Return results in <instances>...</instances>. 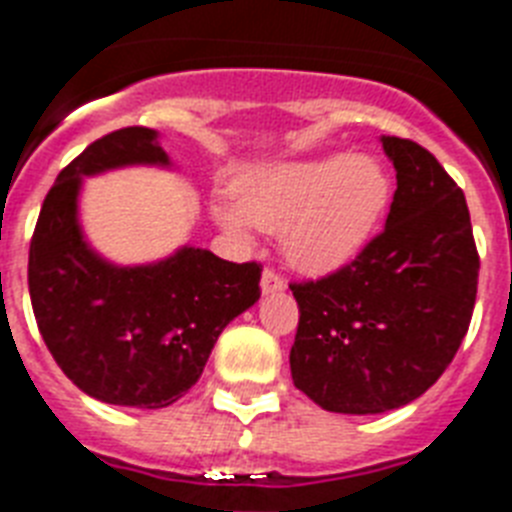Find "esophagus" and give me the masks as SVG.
<instances>
[{
  "label": "esophagus",
  "mask_w": 512,
  "mask_h": 512,
  "mask_svg": "<svg viewBox=\"0 0 512 512\" xmlns=\"http://www.w3.org/2000/svg\"><path fill=\"white\" fill-rule=\"evenodd\" d=\"M260 286H263V292H265V294L281 292V289H286V281H284V276L278 273V270L265 268V270H263V278H260Z\"/></svg>",
  "instance_id": "1"
}]
</instances>
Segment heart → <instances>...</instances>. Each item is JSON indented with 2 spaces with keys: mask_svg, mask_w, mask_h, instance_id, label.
<instances>
[{
  "mask_svg": "<svg viewBox=\"0 0 512 512\" xmlns=\"http://www.w3.org/2000/svg\"><path fill=\"white\" fill-rule=\"evenodd\" d=\"M389 176L371 157L326 155L247 170L236 197L215 202L228 234L252 228L284 236V252L307 273H326L360 252L389 205Z\"/></svg>",
  "mask_w": 512,
  "mask_h": 512,
  "instance_id": "heart-1",
  "label": "heart"
}]
</instances>
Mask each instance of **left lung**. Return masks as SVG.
Here are the masks:
<instances>
[{
    "label": "left lung",
    "instance_id": "8db88e82",
    "mask_svg": "<svg viewBox=\"0 0 512 512\" xmlns=\"http://www.w3.org/2000/svg\"><path fill=\"white\" fill-rule=\"evenodd\" d=\"M397 191L384 231L334 273L292 281V381L331 413H386L447 371L471 326L479 252L465 194L429 149L384 136Z\"/></svg>",
    "mask_w": 512,
    "mask_h": 512
}]
</instances>
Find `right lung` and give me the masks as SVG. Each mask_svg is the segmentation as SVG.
Returning a JSON list of instances; mask_svg holds the SVG:
<instances>
[{"instance_id": "right-lung-1", "label": "right lung", "mask_w": 512, "mask_h": 512, "mask_svg": "<svg viewBox=\"0 0 512 512\" xmlns=\"http://www.w3.org/2000/svg\"><path fill=\"white\" fill-rule=\"evenodd\" d=\"M168 155L152 128L91 141L60 170L28 249V292L62 373L94 400L168 407L205 371L220 331L260 299V263H228L184 247L144 268H115L86 247L76 220L81 176Z\"/></svg>"}]
</instances>
